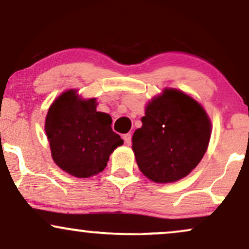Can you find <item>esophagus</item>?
Returning <instances> with one entry per match:
<instances>
[{
	"label": "esophagus",
	"mask_w": 249,
	"mask_h": 249,
	"mask_svg": "<svg viewBox=\"0 0 249 249\" xmlns=\"http://www.w3.org/2000/svg\"><path fill=\"white\" fill-rule=\"evenodd\" d=\"M123 139H124L125 144H126V146H131V143H132V135H131V133H126V134L123 135Z\"/></svg>",
	"instance_id": "esophagus-1"
}]
</instances>
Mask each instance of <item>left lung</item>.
<instances>
[{
    "mask_svg": "<svg viewBox=\"0 0 249 249\" xmlns=\"http://www.w3.org/2000/svg\"><path fill=\"white\" fill-rule=\"evenodd\" d=\"M142 126L132 137L140 171L155 182H174L199 164L212 134V123L199 103L184 92L165 88L146 107Z\"/></svg>",
    "mask_w": 249,
    "mask_h": 249,
    "instance_id": "1",
    "label": "left lung"
}]
</instances>
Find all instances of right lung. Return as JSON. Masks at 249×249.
<instances>
[{
  "label": "right lung",
  "mask_w": 249,
  "mask_h": 249,
  "mask_svg": "<svg viewBox=\"0 0 249 249\" xmlns=\"http://www.w3.org/2000/svg\"><path fill=\"white\" fill-rule=\"evenodd\" d=\"M95 99L83 100L70 89L53 102L45 130L54 162L78 178L105 170L110 154L123 144L111 128L110 115L96 111Z\"/></svg>",
  "instance_id": "add662e5"
}]
</instances>
